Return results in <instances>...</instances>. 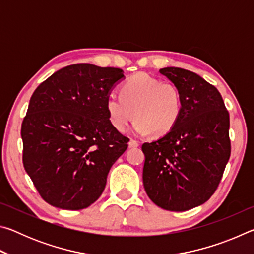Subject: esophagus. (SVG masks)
Here are the masks:
<instances>
[{
    "label": "esophagus",
    "mask_w": 254,
    "mask_h": 254,
    "mask_svg": "<svg viewBox=\"0 0 254 254\" xmlns=\"http://www.w3.org/2000/svg\"><path fill=\"white\" fill-rule=\"evenodd\" d=\"M139 145H140V143L134 139H131L130 141H128V147L130 148H136V147H139Z\"/></svg>",
    "instance_id": "esophagus-1"
}]
</instances>
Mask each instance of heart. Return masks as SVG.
<instances>
[{
  "label": "heart",
  "mask_w": 254,
  "mask_h": 254,
  "mask_svg": "<svg viewBox=\"0 0 254 254\" xmlns=\"http://www.w3.org/2000/svg\"><path fill=\"white\" fill-rule=\"evenodd\" d=\"M106 112L112 126L124 131L133 119V131L137 134L163 135L173 130L183 110L178 87L148 74H136L121 87V95L111 92L106 97Z\"/></svg>",
  "instance_id": "obj_1"
}]
</instances>
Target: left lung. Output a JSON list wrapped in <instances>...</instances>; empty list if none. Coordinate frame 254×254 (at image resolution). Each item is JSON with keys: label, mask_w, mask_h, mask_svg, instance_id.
Here are the masks:
<instances>
[{"label": "left lung", "mask_w": 254, "mask_h": 254, "mask_svg": "<svg viewBox=\"0 0 254 254\" xmlns=\"http://www.w3.org/2000/svg\"><path fill=\"white\" fill-rule=\"evenodd\" d=\"M159 71L178 87L183 110L173 130L142 144L143 186L159 207L185 212L217 189L231 156L230 115L217 88L195 72L177 67Z\"/></svg>", "instance_id": "left-lung-1"}]
</instances>
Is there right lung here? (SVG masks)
<instances>
[{"label":"right lung","instance_id":"right-lung-1","mask_svg":"<svg viewBox=\"0 0 254 254\" xmlns=\"http://www.w3.org/2000/svg\"><path fill=\"white\" fill-rule=\"evenodd\" d=\"M123 70L76 64L38 86L21 127L23 166L34 187L55 207L78 210L102 195L107 174L127 149L115 130L106 97Z\"/></svg>","mask_w":254,"mask_h":254}]
</instances>
